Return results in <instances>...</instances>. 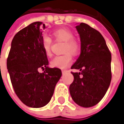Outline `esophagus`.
Instances as JSON below:
<instances>
[{
  "mask_svg": "<svg viewBox=\"0 0 124 124\" xmlns=\"http://www.w3.org/2000/svg\"><path fill=\"white\" fill-rule=\"evenodd\" d=\"M67 72H68L67 70H62V73H63V74H65V73Z\"/></svg>",
  "mask_w": 124,
  "mask_h": 124,
  "instance_id": "34e87169",
  "label": "esophagus"
}]
</instances>
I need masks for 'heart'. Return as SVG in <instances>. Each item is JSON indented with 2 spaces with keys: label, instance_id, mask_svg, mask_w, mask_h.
Instances as JSON below:
<instances>
[{
  "label": "heart",
  "instance_id": "1",
  "mask_svg": "<svg viewBox=\"0 0 124 124\" xmlns=\"http://www.w3.org/2000/svg\"><path fill=\"white\" fill-rule=\"evenodd\" d=\"M53 36L56 40L64 41L63 52L65 54L55 56L50 61L53 68L63 69L69 66L72 61V55H77L81 50V43L74 38V33L68 28H60L53 32ZM52 40L50 36H43L42 39V47L47 56H52Z\"/></svg>",
  "mask_w": 124,
  "mask_h": 124
}]
</instances>
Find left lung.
Instances as JSON below:
<instances>
[{
	"mask_svg": "<svg viewBox=\"0 0 124 124\" xmlns=\"http://www.w3.org/2000/svg\"><path fill=\"white\" fill-rule=\"evenodd\" d=\"M76 28L81 39V54L71 68L80 72H71L74 81L70 93L79 106L92 107L102 99L110 84L111 53L97 30L83 23Z\"/></svg>",
	"mask_w": 124,
	"mask_h": 124,
	"instance_id": "left-lung-1",
	"label": "left lung"
}]
</instances>
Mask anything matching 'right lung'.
Masks as SVG:
<instances>
[{
    "mask_svg": "<svg viewBox=\"0 0 124 124\" xmlns=\"http://www.w3.org/2000/svg\"><path fill=\"white\" fill-rule=\"evenodd\" d=\"M42 22H34L16 33L7 59L12 86L18 97L29 107L41 108L50 102L62 73L47 67L49 61L42 47ZM41 68L45 71L38 72Z\"/></svg>",
    "mask_w": 124,
    "mask_h": 124,
    "instance_id": "add662e5",
    "label": "right lung"
}]
</instances>
